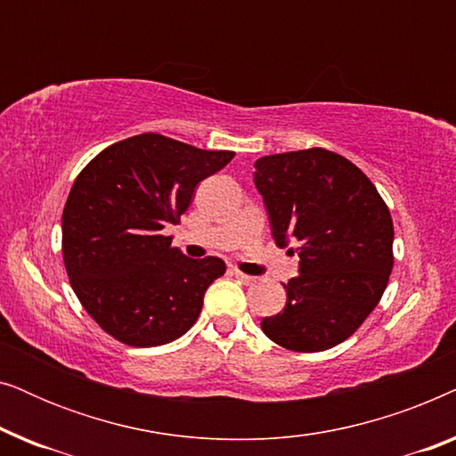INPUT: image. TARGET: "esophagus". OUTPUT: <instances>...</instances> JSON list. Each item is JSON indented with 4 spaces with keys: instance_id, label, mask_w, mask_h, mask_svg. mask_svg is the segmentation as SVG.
Returning a JSON list of instances; mask_svg holds the SVG:
<instances>
[{
    "instance_id": "esophagus-1",
    "label": "esophagus",
    "mask_w": 456,
    "mask_h": 456,
    "mask_svg": "<svg viewBox=\"0 0 456 456\" xmlns=\"http://www.w3.org/2000/svg\"><path fill=\"white\" fill-rule=\"evenodd\" d=\"M230 273H232L234 278H239L242 284H253V282H255L253 276H247V273H242V272H239V270H230Z\"/></svg>"
}]
</instances>
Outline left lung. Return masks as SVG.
Instances as JSON below:
<instances>
[{"instance_id":"8db88e82","label":"left lung","mask_w":456,"mask_h":456,"mask_svg":"<svg viewBox=\"0 0 456 456\" xmlns=\"http://www.w3.org/2000/svg\"><path fill=\"white\" fill-rule=\"evenodd\" d=\"M253 180L276 245L295 242L289 251L301 259L282 284L284 309L261 330L297 353L340 345L376 309L395 264L384 199L357 166L322 147L259 158Z\"/></svg>"}]
</instances>
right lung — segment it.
I'll use <instances>...</instances> for the list:
<instances>
[{
	"label": "right lung",
	"instance_id": "right-lung-1",
	"mask_svg": "<svg viewBox=\"0 0 456 456\" xmlns=\"http://www.w3.org/2000/svg\"><path fill=\"white\" fill-rule=\"evenodd\" d=\"M232 158L145 133L103 149L74 180L61 214L64 265L86 314L116 340L159 346L197 322L226 264L184 257L161 230Z\"/></svg>",
	"mask_w": 456,
	"mask_h": 456
}]
</instances>
